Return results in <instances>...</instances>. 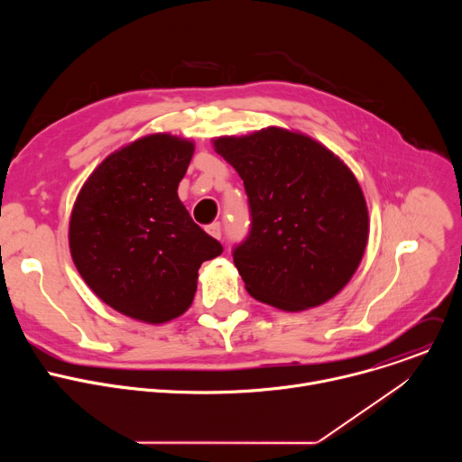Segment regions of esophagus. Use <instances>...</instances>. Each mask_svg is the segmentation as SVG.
<instances>
[{
  "label": "esophagus",
  "mask_w": 462,
  "mask_h": 462,
  "mask_svg": "<svg viewBox=\"0 0 462 462\" xmlns=\"http://www.w3.org/2000/svg\"><path fill=\"white\" fill-rule=\"evenodd\" d=\"M207 232H208L212 237H216V239H221V236H223V230H221V225H219V223H212L210 226H207Z\"/></svg>",
  "instance_id": "esophagus-1"
}]
</instances>
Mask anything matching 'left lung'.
Segmentation results:
<instances>
[{
  "label": "left lung",
  "instance_id": "left-lung-1",
  "mask_svg": "<svg viewBox=\"0 0 462 462\" xmlns=\"http://www.w3.org/2000/svg\"><path fill=\"white\" fill-rule=\"evenodd\" d=\"M214 148L248 195L250 232L234 248L248 294L287 312L335 298L356 273L369 236L353 171L318 141L276 125L219 137Z\"/></svg>",
  "mask_w": 462,
  "mask_h": 462
}]
</instances>
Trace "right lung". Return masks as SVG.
Segmentation results:
<instances>
[{"label":"right lung","instance_id":"obj_1","mask_svg":"<svg viewBox=\"0 0 462 462\" xmlns=\"http://www.w3.org/2000/svg\"><path fill=\"white\" fill-rule=\"evenodd\" d=\"M193 150L170 134L143 137L106 157L77 197L69 221L75 267L124 316L146 323L180 316L203 261L223 252L177 195Z\"/></svg>","mask_w":462,"mask_h":462}]
</instances>
